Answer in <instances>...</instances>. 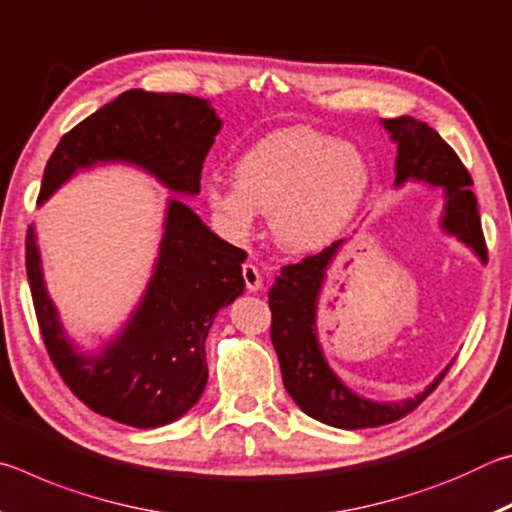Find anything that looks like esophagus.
<instances>
[{
  "mask_svg": "<svg viewBox=\"0 0 512 512\" xmlns=\"http://www.w3.org/2000/svg\"><path fill=\"white\" fill-rule=\"evenodd\" d=\"M241 275H244L246 289L248 291H259L262 289V275H259V268L255 264H244L241 266Z\"/></svg>",
  "mask_w": 512,
  "mask_h": 512,
  "instance_id": "1",
  "label": "esophagus"
}]
</instances>
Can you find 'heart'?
<instances>
[{"instance_id": "b5f03b06", "label": "heart", "mask_w": 512, "mask_h": 512, "mask_svg": "<svg viewBox=\"0 0 512 512\" xmlns=\"http://www.w3.org/2000/svg\"><path fill=\"white\" fill-rule=\"evenodd\" d=\"M368 160L339 137L293 126L268 133L235 162V183L205 180V201L232 239L255 230L257 212L271 216L277 246L316 253L339 239L366 203Z\"/></svg>"}]
</instances>
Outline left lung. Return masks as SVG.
<instances>
[{
    "label": "left lung",
    "mask_w": 512,
    "mask_h": 512,
    "mask_svg": "<svg viewBox=\"0 0 512 512\" xmlns=\"http://www.w3.org/2000/svg\"><path fill=\"white\" fill-rule=\"evenodd\" d=\"M381 124L397 144L395 187H402L409 180L443 187L445 210L440 216V228L470 248L483 264L488 262L472 178L452 146L424 121L413 117L384 119ZM341 246L343 239L334 241L318 255L284 266L275 277V284L268 291L273 314L271 341L280 359L284 388L309 418L339 429L381 427L418 409L449 368L440 372L420 395L400 402L366 400L334 375L318 343L316 309L327 268L332 266Z\"/></svg>",
    "instance_id": "obj_1"
}]
</instances>
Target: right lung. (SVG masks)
Listing matches in <instances>:
<instances>
[{"label":"right lung","instance_id":"obj_1","mask_svg":"<svg viewBox=\"0 0 512 512\" xmlns=\"http://www.w3.org/2000/svg\"><path fill=\"white\" fill-rule=\"evenodd\" d=\"M221 119L210 101L128 90L63 135L47 162L42 205L79 169L126 162L176 194L201 192V171ZM246 253L216 237L198 214L169 198L164 235L140 305L99 352L69 341L42 277L33 225L27 275L42 341L65 384L94 413L137 429L185 415L207 384L205 339L216 311L244 293Z\"/></svg>","mask_w":512,"mask_h":512}]
</instances>
